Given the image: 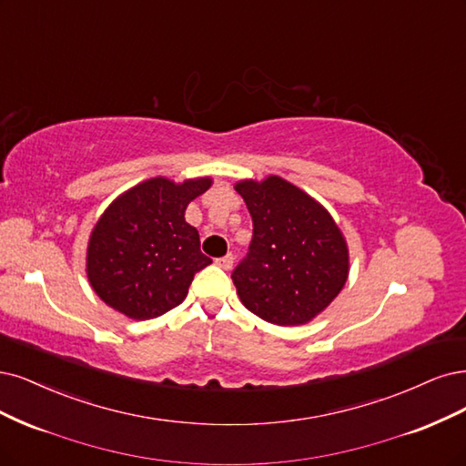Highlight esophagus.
Here are the masks:
<instances>
[{
    "label": "esophagus",
    "mask_w": 466,
    "mask_h": 466,
    "mask_svg": "<svg viewBox=\"0 0 466 466\" xmlns=\"http://www.w3.org/2000/svg\"><path fill=\"white\" fill-rule=\"evenodd\" d=\"M233 254H226V256H221V258H216V264L219 266V268H223V269H231V266H233Z\"/></svg>",
    "instance_id": "esophagus-1"
}]
</instances>
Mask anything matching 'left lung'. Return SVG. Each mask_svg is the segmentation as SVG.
Instances as JSON below:
<instances>
[{"label": "left lung", "mask_w": 466, "mask_h": 466, "mask_svg": "<svg viewBox=\"0 0 466 466\" xmlns=\"http://www.w3.org/2000/svg\"><path fill=\"white\" fill-rule=\"evenodd\" d=\"M252 218L248 252L231 279L245 307L269 324H307L339 295L349 274L345 238L307 192L281 177L235 187Z\"/></svg>", "instance_id": "8db88e82"}]
</instances>
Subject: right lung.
I'll use <instances>...</instances> for the list:
<instances>
[{"mask_svg": "<svg viewBox=\"0 0 466 466\" xmlns=\"http://www.w3.org/2000/svg\"><path fill=\"white\" fill-rule=\"evenodd\" d=\"M210 183L156 177L127 190L104 212L90 237L86 271L111 309L150 319L185 300L197 271L212 264L185 210Z\"/></svg>", "mask_w": 466, "mask_h": 466, "instance_id": "right-lung-1", "label": "right lung"}]
</instances>
